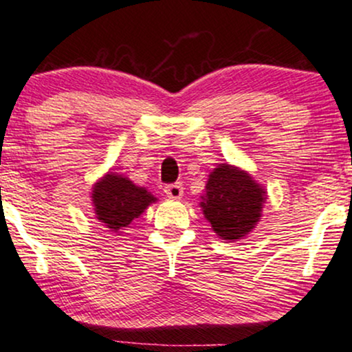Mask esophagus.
<instances>
[{
  "label": "esophagus",
  "mask_w": 352,
  "mask_h": 352,
  "mask_svg": "<svg viewBox=\"0 0 352 352\" xmlns=\"http://www.w3.org/2000/svg\"><path fill=\"white\" fill-rule=\"evenodd\" d=\"M183 184L181 183H173V184H168L164 186V192H166L168 197H171V199H179L181 196H183Z\"/></svg>",
  "instance_id": "esophagus-1"
}]
</instances>
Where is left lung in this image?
Returning <instances> with one entry per match:
<instances>
[{
  "mask_svg": "<svg viewBox=\"0 0 352 352\" xmlns=\"http://www.w3.org/2000/svg\"><path fill=\"white\" fill-rule=\"evenodd\" d=\"M206 189L201 206L214 232L226 241H237L254 229L265 191L247 173L221 164L209 175Z\"/></svg>",
  "mask_w": 352,
  "mask_h": 352,
  "instance_id": "1",
  "label": "left lung"
}]
</instances>
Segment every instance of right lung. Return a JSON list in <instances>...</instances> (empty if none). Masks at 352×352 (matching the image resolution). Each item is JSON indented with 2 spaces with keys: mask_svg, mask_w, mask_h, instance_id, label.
Returning <instances> with one entry per match:
<instances>
[{
  "mask_svg": "<svg viewBox=\"0 0 352 352\" xmlns=\"http://www.w3.org/2000/svg\"><path fill=\"white\" fill-rule=\"evenodd\" d=\"M95 214L109 229L117 230L128 227L148 204L156 201L146 189L138 188L126 177L118 175H107L94 188Z\"/></svg>",
  "mask_w": 352,
  "mask_h": 352,
  "instance_id": "right-lung-1",
  "label": "right lung"
}]
</instances>
